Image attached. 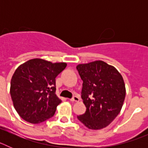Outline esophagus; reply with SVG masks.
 Instances as JSON below:
<instances>
[{"mask_svg": "<svg viewBox=\"0 0 148 148\" xmlns=\"http://www.w3.org/2000/svg\"><path fill=\"white\" fill-rule=\"evenodd\" d=\"M79 100H80V98L78 97V95H74L72 99H70L71 101H78Z\"/></svg>", "mask_w": 148, "mask_h": 148, "instance_id": "1", "label": "esophagus"}]
</instances>
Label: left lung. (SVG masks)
<instances>
[{
  "label": "left lung",
  "mask_w": 148,
  "mask_h": 148,
  "mask_svg": "<svg viewBox=\"0 0 148 148\" xmlns=\"http://www.w3.org/2000/svg\"><path fill=\"white\" fill-rule=\"evenodd\" d=\"M76 69L83 81L82 99L86 112L77 118L89 129L100 130L119 115L126 90L121 75L102 61L78 64Z\"/></svg>",
  "instance_id": "left-lung-1"
}]
</instances>
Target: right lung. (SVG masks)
Segmentation results:
<instances>
[{
  "label": "right lung",
  "instance_id": "add662e5",
  "mask_svg": "<svg viewBox=\"0 0 148 148\" xmlns=\"http://www.w3.org/2000/svg\"><path fill=\"white\" fill-rule=\"evenodd\" d=\"M66 66V63L34 58L17 68L11 79L10 95L23 120L38 124L54 116L61 102L56 94V78Z\"/></svg>",
  "mask_w": 148,
  "mask_h": 148
}]
</instances>
